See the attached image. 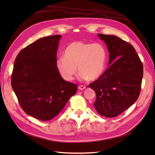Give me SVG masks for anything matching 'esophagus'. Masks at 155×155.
<instances>
[{
  "instance_id": "1",
  "label": "esophagus",
  "mask_w": 155,
  "mask_h": 155,
  "mask_svg": "<svg viewBox=\"0 0 155 155\" xmlns=\"http://www.w3.org/2000/svg\"><path fill=\"white\" fill-rule=\"evenodd\" d=\"M85 88H86V87L83 86V85H79V86H78V89L79 90H84Z\"/></svg>"
}]
</instances>
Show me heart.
Returning <instances> with one entry per match:
<instances>
[{
    "label": "heart",
    "mask_w": 155,
    "mask_h": 155,
    "mask_svg": "<svg viewBox=\"0 0 155 155\" xmlns=\"http://www.w3.org/2000/svg\"><path fill=\"white\" fill-rule=\"evenodd\" d=\"M107 58V50L102 44L75 41L65 48L64 57L56 61V67L67 81L74 79L78 68L81 80L94 81L103 74Z\"/></svg>",
    "instance_id": "1"
}]
</instances>
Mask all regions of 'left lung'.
Masks as SVG:
<instances>
[{"instance_id": "obj_1", "label": "left lung", "mask_w": 155, "mask_h": 155, "mask_svg": "<svg viewBox=\"0 0 155 155\" xmlns=\"http://www.w3.org/2000/svg\"><path fill=\"white\" fill-rule=\"evenodd\" d=\"M98 36L107 47L109 67L88 86L96 93L95 109L104 117L113 118L137 100L143 77V65L130 43L117 36Z\"/></svg>"}]
</instances>
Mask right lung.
Returning <instances> with one entry per match:
<instances>
[{"label":"right lung","mask_w":155,"mask_h":155,"mask_svg":"<svg viewBox=\"0 0 155 155\" xmlns=\"http://www.w3.org/2000/svg\"><path fill=\"white\" fill-rule=\"evenodd\" d=\"M61 35L46 37L20 51L11 85L22 110L41 120H49L63 109L77 85L63 80L56 67Z\"/></svg>","instance_id":"right-lung-1"}]
</instances>
